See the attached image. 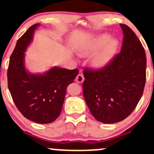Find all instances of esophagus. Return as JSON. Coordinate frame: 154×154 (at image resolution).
Returning a JSON list of instances; mask_svg holds the SVG:
<instances>
[{
	"mask_svg": "<svg viewBox=\"0 0 154 154\" xmlns=\"http://www.w3.org/2000/svg\"><path fill=\"white\" fill-rule=\"evenodd\" d=\"M76 81L79 83H81L84 81V76L82 74H79L76 77Z\"/></svg>",
	"mask_w": 154,
	"mask_h": 154,
	"instance_id": "obj_1",
	"label": "esophagus"
}]
</instances>
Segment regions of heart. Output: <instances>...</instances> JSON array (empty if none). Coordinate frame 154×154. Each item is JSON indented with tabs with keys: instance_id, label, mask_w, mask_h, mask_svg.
I'll return each mask as SVG.
<instances>
[{
	"instance_id": "heart-1",
	"label": "heart",
	"mask_w": 154,
	"mask_h": 154,
	"mask_svg": "<svg viewBox=\"0 0 154 154\" xmlns=\"http://www.w3.org/2000/svg\"><path fill=\"white\" fill-rule=\"evenodd\" d=\"M109 39V35H100L89 47L82 48L79 54L81 56L91 55L101 49L106 44V45H105V46L101 50V51L98 53L92 60V64L94 66L97 68L103 67L110 61L118 47V42L116 40L111 39L108 42ZM107 41L108 43L107 42Z\"/></svg>"
}]
</instances>
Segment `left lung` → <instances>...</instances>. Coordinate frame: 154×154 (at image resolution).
<instances>
[{"mask_svg": "<svg viewBox=\"0 0 154 154\" xmlns=\"http://www.w3.org/2000/svg\"><path fill=\"white\" fill-rule=\"evenodd\" d=\"M123 42L120 53L104 67L85 68L83 96L94 119L105 124L121 122L135 109L146 82V55L136 33L121 24Z\"/></svg>", "mask_w": 154, "mask_h": 154, "instance_id": "8db88e82", "label": "left lung"}]
</instances>
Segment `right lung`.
I'll list each match as a JSON object with an SVG mask.
<instances>
[{
  "label": "right lung",
  "instance_id": "obj_1",
  "mask_svg": "<svg viewBox=\"0 0 154 154\" xmlns=\"http://www.w3.org/2000/svg\"><path fill=\"white\" fill-rule=\"evenodd\" d=\"M38 25L31 26L17 42L10 56L7 79L12 100L20 112L35 123L48 124L61 113L67 87L74 82L79 71L54 67L44 74L27 72L24 52Z\"/></svg>",
  "mask_w": 154,
  "mask_h": 154
}]
</instances>
